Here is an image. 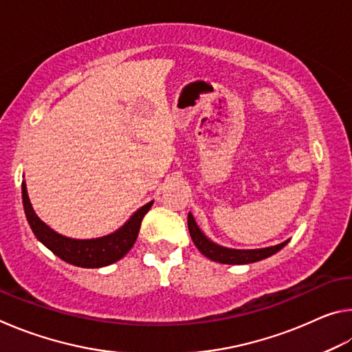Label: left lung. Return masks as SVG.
Wrapping results in <instances>:
<instances>
[{"label": "left lung", "mask_w": 352, "mask_h": 352, "mask_svg": "<svg viewBox=\"0 0 352 352\" xmlns=\"http://www.w3.org/2000/svg\"><path fill=\"white\" fill-rule=\"evenodd\" d=\"M188 228L190 239L195 243V247L199 248V252L206 256L208 259L214 262H220V264H231V265H239V264H252V262H258L265 258H270L272 254L278 253L279 250H283L289 243V239L284 241L278 245L265 247V248H254V250H237V248H228L222 247L219 243L212 242L210 237H206L204 231L199 228L197 222L192 214H188Z\"/></svg>", "instance_id": "8db88e82"}]
</instances>
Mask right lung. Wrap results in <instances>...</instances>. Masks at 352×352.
Returning a JSON list of instances; mask_svg holds the SVG:
<instances>
[{"label": "right lung", "mask_w": 352, "mask_h": 352, "mask_svg": "<svg viewBox=\"0 0 352 352\" xmlns=\"http://www.w3.org/2000/svg\"><path fill=\"white\" fill-rule=\"evenodd\" d=\"M21 194L26 219L31 225L35 237L65 262L83 267V269H99V267L110 265L113 262L124 258L130 252V248L133 247L136 237H138L142 217L146 216L153 205V201H148L144 206H141L140 210H136L130 216L121 228H118L110 234L94 237V239H73V237L57 233L35 214L28 195L26 182L21 183Z\"/></svg>", "instance_id": "add662e5"}]
</instances>
